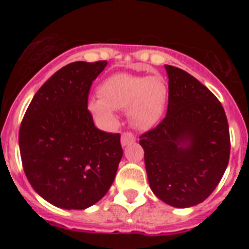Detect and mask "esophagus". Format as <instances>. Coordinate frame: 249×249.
I'll return each instance as SVG.
<instances>
[{"label":"esophagus","mask_w":249,"mask_h":249,"mask_svg":"<svg viewBox=\"0 0 249 249\" xmlns=\"http://www.w3.org/2000/svg\"><path fill=\"white\" fill-rule=\"evenodd\" d=\"M136 141V137L132 133H129V132H126V133H123L122 136H121V144H122L123 147H126L127 144L129 143H133Z\"/></svg>","instance_id":"1"}]
</instances>
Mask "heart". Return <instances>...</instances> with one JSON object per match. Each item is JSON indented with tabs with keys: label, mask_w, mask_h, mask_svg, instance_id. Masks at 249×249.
Returning a JSON list of instances; mask_svg holds the SVG:
<instances>
[{
	"label": "heart",
	"mask_w": 249,
	"mask_h": 249,
	"mask_svg": "<svg viewBox=\"0 0 249 249\" xmlns=\"http://www.w3.org/2000/svg\"><path fill=\"white\" fill-rule=\"evenodd\" d=\"M100 97L87 101V108L105 126L117 123L116 109H127L132 127L146 131L155 126L164 111L167 86L158 76L114 73L98 86Z\"/></svg>",
	"instance_id": "obj_1"
}]
</instances>
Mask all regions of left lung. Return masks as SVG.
Masks as SVG:
<instances>
[{"instance_id": "1", "label": "left lung", "mask_w": 249, "mask_h": 249, "mask_svg": "<svg viewBox=\"0 0 249 249\" xmlns=\"http://www.w3.org/2000/svg\"><path fill=\"white\" fill-rule=\"evenodd\" d=\"M168 76L167 116L140 137L152 192L176 208L203 202L214 191L230 160V128L214 94L181 68Z\"/></svg>"}]
</instances>
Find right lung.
<instances>
[{
  "mask_svg": "<svg viewBox=\"0 0 249 249\" xmlns=\"http://www.w3.org/2000/svg\"><path fill=\"white\" fill-rule=\"evenodd\" d=\"M107 61L70 63L43 83L18 133L22 166L35 192L63 210H86L108 192L123 156L118 133L94 126L87 109Z\"/></svg>",
  "mask_w": 249,
  "mask_h": 249,
  "instance_id": "add662e5",
  "label": "right lung"
}]
</instances>
